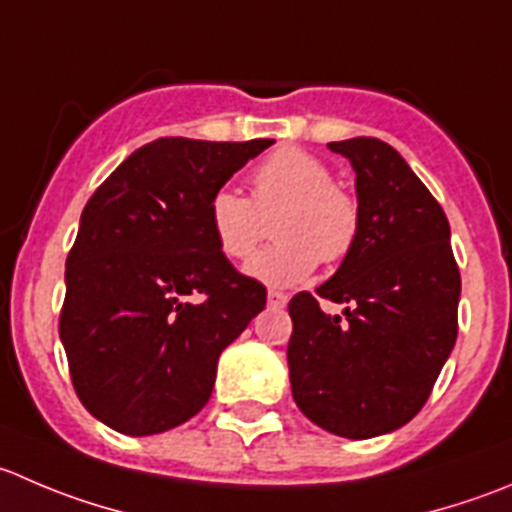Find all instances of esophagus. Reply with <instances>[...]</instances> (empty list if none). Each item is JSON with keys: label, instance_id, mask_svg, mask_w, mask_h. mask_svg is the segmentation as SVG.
I'll use <instances>...</instances> for the list:
<instances>
[{"label": "esophagus", "instance_id": "obj_1", "mask_svg": "<svg viewBox=\"0 0 512 512\" xmlns=\"http://www.w3.org/2000/svg\"><path fill=\"white\" fill-rule=\"evenodd\" d=\"M267 305L270 307H285L287 305V295L280 290H270L267 292Z\"/></svg>", "mask_w": 512, "mask_h": 512}]
</instances>
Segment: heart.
Returning <instances> with one entry per match:
<instances>
[{
	"mask_svg": "<svg viewBox=\"0 0 512 512\" xmlns=\"http://www.w3.org/2000/svg\"><path fill=\"white\" fill-rule=\"evenodd\" d=\"M212 235L227 260L254 254L272 219L278 245L245 267L252 280L290 287L307 280L317 262L337 265L360 237V205L335 185L330 167L307 152L285 147L255 167L250 200L235 190H217L207 205Z\"/></svg>",
	"mask_w": 512,
	"mask_h": 512,
	"instance_id": "1",
	"label": "heart"
}]
</instances>
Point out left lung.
<instances>
[{
  "instance_id": "obj_1",
  "label": "left lung",
  "mask_w": 512,
  "mask_h": 512,
  "mask_svg": "<svg viewBox=\"0 0 512 512\" xmlns=\"http://www.w3.org/2000/svg\"><path fill=\"white\" fill-rule=\"evenodd\" d=\"M355 170L360 237L317 295L290 300L292 398L315 425L365 440L420 413L458 337L460 270L443 207L388 142H330ZM320 296L346 305L319 310Z\"/></svg>"
}]
</instances>
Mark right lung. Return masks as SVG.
I'll return each mask as SVG.
<instances>
[{
    "label": "right lung",
    "mask_w": 512,
    "mask_h": 512,
    "mask_svg": "<svg viewBox=\"0 0 512 512\" xmlns=\"http://www.w3.org/2000/svg\"><path fill=\"white\" fill-rule=\"evenodd\" d=\"M272 142L160 137L84 205L59 337L77 398L117 433H165L200 413L220 352L265 310V287L217 247L207 205Z\"/></svg>",
    "instance_id": "obj_1"
}]
</instances>
